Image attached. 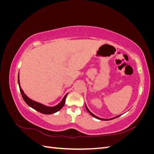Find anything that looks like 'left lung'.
<instances>
[{"label":"left lung","mask_w":154,"mask_h":154,"mask_svg":"<svg viewBox=\"0 0 154 154\" xmlns=\"http://www.w3.org/2000/svg\"><path fill=\"white\" fill-rule=\"evenodd\" d=\"M85 108H86V110L88 111V112L92 116H93V117L94 118H96V119H100V120H104V121H108V120H111V119H114V118H118V117H119V116H121V115H118V116H115V117H114V118H109V119H104V118H99V117H97V116H96V115H94V114H92L91 112L88 110V109L87 108V105H86V103H85Z\"/></svg>","instance_id":"left-lung-1"}]
</instances>
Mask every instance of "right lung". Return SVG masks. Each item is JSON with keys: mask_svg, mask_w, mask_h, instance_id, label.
Segmentation results:
<instances>
[{"mask_svg": "<svg viewBox=\"0 0 154 154\" xmlns=\"http://www.w3.org/2000/svg\"><path fill=\"white\" fill-rule=\"evenodd\" d=\"M18 85H19V88H20V93L22 94V96L23 97V99H24V101L26 103V104L28 106H29L30 107H31L32 109H33L37 111L40 112H41V113L44 114H54L61 109L65 104V101H66V97L68 94V93H67V94L64 96V97H63V99L61 100V101H60V103L58 104H57V105L52 106H47V105H45L42 103H38V102L31 100L25 94L24 92L23 91V90L22 89V88L20 85L19 73H18Z\"/></svg>", "mask_w": 154, "mask_h": 154, "instance_id": "obj_1", "label": "right lung"}]
</instances>
